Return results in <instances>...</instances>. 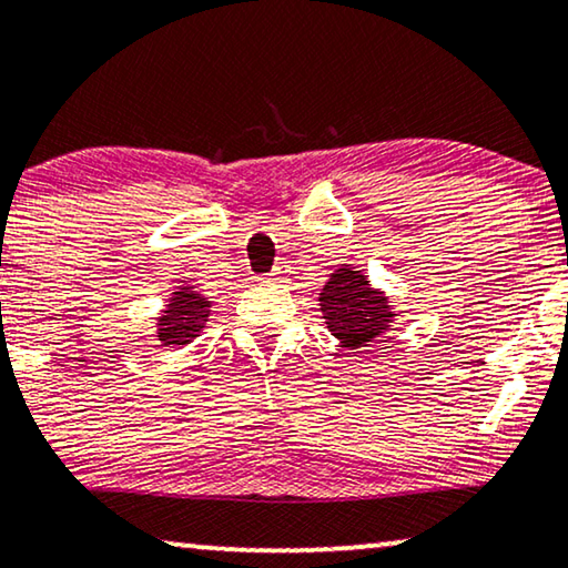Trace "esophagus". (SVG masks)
Wrapping results in <instances>:
<instances>
[{
    "label": "esophagus",
    "mask_w": 568,
    "mask_h": 568,
    "mask_svg": "<svg viewBox=\"0 0 568 568\" xmlns=\"http://www.w3.org/2000/svg\"><path fill=\"white\" fill-rule=\"evenodd\" d=\"M287 273H291V270H287V265L285 263H277L273 270H270V277H273V281H285Z\"/></svg>",
    "instance_id": "esophagus-1"
}]
</instances>
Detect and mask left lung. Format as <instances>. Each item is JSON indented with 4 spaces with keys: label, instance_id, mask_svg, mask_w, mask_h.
<instances>
[{
    "label": "left lung",
    "instance_id": "1",
    "mask_svg": "<svg viewBox=\"0 0 568 568\" xmlns=\"http://www.w3.org/2000/svg\"><path fill=\"white\" fill-rule=\"evenodd\" d=\"M318 301L328 331L351 351L366 348L394 318L386 295L374 291L368 277L354 267H338Z\"/></svg>",
    "mask_w": 568,
    "mask_h": 568
}]
</instances>
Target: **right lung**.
I'll return each mask as SVG.
<instances>
[{
    "mask_svg": "<svg viewBox=\"0 0 568 568\" xmlns=\"http://www.w3.org/2000/svg\"><path fill=\"white\" fill-rule=\"evenodd\" d=\"M206 318H210V301L192 287H182L159 318V341L164 346H186L204 328Z\"/></svg>",
    "mask_w": 568,
    "mask_h": 568,
    "instance_id": "add662e5",
    "label": "right lung"
}]
</instances>
